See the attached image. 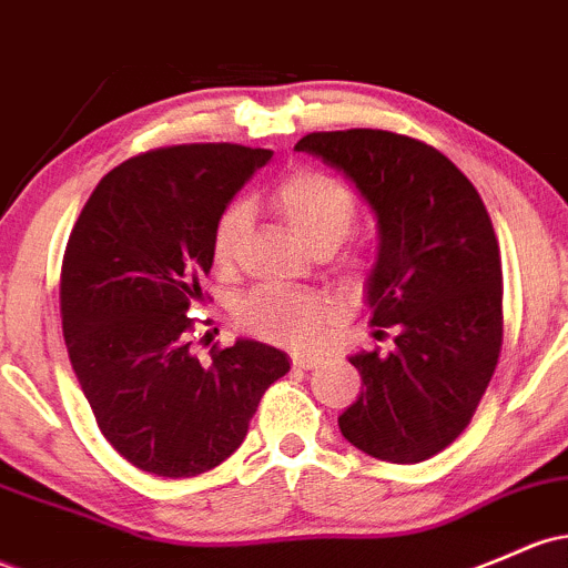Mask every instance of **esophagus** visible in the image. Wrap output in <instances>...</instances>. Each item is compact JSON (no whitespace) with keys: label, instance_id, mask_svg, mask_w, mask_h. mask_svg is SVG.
Instances as JSON below:
<instances>
[{"label":"esophagus","instance_id":"esophagus-1","mask_svg":"<svg viewBox=\"0 0 568 568\" xmlns=\"http://www.w3.org/2000/svg\"><path fill=\"white\" fill-rule=\"evenodd\" d=\"M294 366H298V369H315V366H321V355L294 353Z\"/></svg>","mask_w":568,"mask_h":568}]
</instances>
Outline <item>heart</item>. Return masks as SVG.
Listing matches in <instances>:
<instances>
[{
	"label": "heart",
	"mask_w": 568,
	"mask_h": 568,
	"mask_svg": "<svg viewBox=\"0 0 568 568\" xmlns=\"http://www.w3.org/2000/svg\"><path fill=\"white\" fill-rule=\"evenodd\" d=\"M274 213L283 217L310 251L334 247L351 234L355 223L353 193L326 172L294 170L277 180L270 196ZM251 213L242 202L223 210L213 234V261L221 272H232L247 234ZM336 304L328 296L304 291L261 288L242 302L240 323L245 332L266 342L291 347H317L336 321Z\"/></svg>",
	"instance_id": "heart-1"
}]
</instances>
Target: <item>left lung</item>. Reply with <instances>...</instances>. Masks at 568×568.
<instances>
[{
	"instance_id": "obj_1",
	"label": "left lung",
	"mask_w": 568,
	"mask_h": 568,
	"mask_svg": "<svg viewBox=\"0 0 568 568\" xmlns=\"http://www.w3.org/2000/svg\"><path fill=\"white\" fill-rule=\"evenodd\" d=\"M296 151L345 174L377 217L366 304L394 351L351 355L364 388L339 432L390 464L432 458L469 426L501 353V253L488 210L447 155L413 136L313 132Z\"/></svg>"
}]
</instances>
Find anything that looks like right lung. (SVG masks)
Returning a JSON list of instances; mask_svg holds the SVG:
<instances>
[{"label":"right lung","instance_id":"add662e5","mask_svg":"<svg viewBox=\"0 0 568 568\" xmlns=\"http://www.w3.org/2000/svg\"><path fill=\"white\" fill-rule=\"evenodd\" d=\"M264 148L204 142L134 155L104 174L61 264L67 353L104 439L136 469L196 477L245 439L261 396L291 369L255 339L191 353L213 234Z\"/></svg>","mask_w":568,"mask_h":568}]
</instances>
